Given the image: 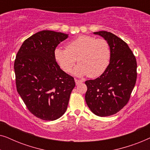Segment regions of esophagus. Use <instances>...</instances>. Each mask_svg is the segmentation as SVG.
<instances>
[{"label": "esophagus", "mask_w": 150, "mask_h": 150, "mask_svg": "<svg viewBox=\"0 0 150 150\" xmlns=\"http://www.w3.org/2000/svg\"><path fill=\"white\" fill-rule=\"evenodd\" d=\"M83 81H81V80H78V79H75V83H76V85H79V84H81L83 83Z\"/></svg>", "instance_id": "1"}]
</instances>
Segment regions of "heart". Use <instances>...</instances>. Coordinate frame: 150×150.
I'll list each match as a JSON object with an SVG mask.
<instances>
[{
    "label": "heart",
    "mask_w": 150,
    "mask_h": 150,
    "mask_svg": "<svg viewBox=\"0 0 150 150\" xmlns=\"http://www.w3.org/2000/svg\"><path fill=\"white\" fill-rule=\"evenodd\" d=\"M54 57L65 72H69L76 62L72 74L77 76L97 77L105 71L110 62V50L107 41L89 35L79 36L67 43L66 48H57Z\"/></svg>",
    "instance_id": "heart-1"
}]
</instances>
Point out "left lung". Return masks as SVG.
Instances as JSON below:
<instances>
[{
    "mask_svg": "<svg viewBox=\"0 0 150 150\" xmlns=\"http://www.w3.org/2000/svg\"><path fill=\"white\" fill-rule=\"evenodd\" d=\"M107 41L110 59L101 76L85 82V101L96 115L106 117L120 111L128 103L137 81V61L126 42L112 33H93Z\"/></svg>",
    "mask_w": 150,
    "mask_h": 150,
    "instance_id": "1",
    "label": "left lung"
}]
</instances>
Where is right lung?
<instances>
[{"instance_id":"add662e5","label":"right lung","mask_w":150,"mask_h":150,"mask_svg":"<svg viewBox=\"0 0 150 150\" xmlns=\"http://www.w3.org/2000/svg\"><path fill=\"white\" fill-rule=\"evenodd\" d=\"M69 35L44 30L33 35L20 47L14 71L18 93L29 111L43 120L53 121L66 111L74 78L55 61L54 51Z\"/></svg>"}]
</instances>
